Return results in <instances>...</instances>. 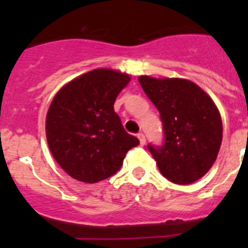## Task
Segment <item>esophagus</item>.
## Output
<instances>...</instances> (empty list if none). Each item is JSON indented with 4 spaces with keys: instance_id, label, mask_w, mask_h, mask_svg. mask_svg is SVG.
Returning a JSON list of instances; mask_svg holds the SVG:
<instances>
[{
    "instance_id": "esophagus-1",
    "label": "esophagus",
    "mask_w": 248,
    "mask_h": 248,
    "mask_svg": "<svg viewBox=\"0 0 248 248\" xmlns=\"http://www.w3.org/2000/svg\"><path fill=\"white\" fill-rule=\"evenodd\" d=\"M138 139H139L140 141V145H145V135L143 134V133H138Z\"/></svg>"
}]
</instances>
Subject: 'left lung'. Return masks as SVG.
I'll return each mask as SVG.
<instances>
[{"mask_svg": "<svg viewBox=\"0 0 248 248\" xmlns=\"http://www.w3.org/2000/svg\"><path fill=\"white\" fill-rule=\"evenodd\" d=\"M139 83L163 123L164 144L148 145L160 172L179 185L195 183L214 165L222 141L216 105L187 79L140 76Z\"/></svg>", "mask_w": 248, "mask_h": 248, "instance_id": "1", "label": "left lung"}]
</instances>
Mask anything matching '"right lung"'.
<instances>
[{"label": "right lung", "mask_w": 248, "mask_h": 248, "mask_svg": "<svg viewBox=\"0 0 248 248\" xmlns=\"http://www.w3.org/2000/svg\"><path fill=\"white\" fill-rule=\"evenodd\" d=\"M130 80L125 73L99 68L65 84L46 118L49 150L69 176L94 184L120 170L131 148L139 145L114 111L118 94Z\"/></svg>", "instance_id": "right-lung-1"}]
</instances>
